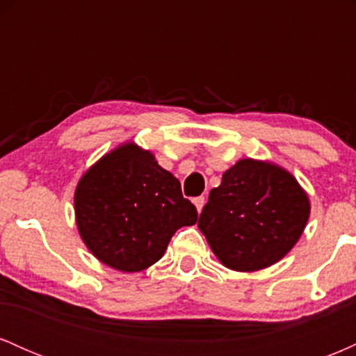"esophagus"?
I'll use <instances>...</instances> for the list:
<instances>
[{
  "instance_id": "1",
  "label": "esophagus",
  "mask_w": 356,
  "mask_h": 356,
  "mask_svg": "<svg viewBox=\"0 0 356 356\" xmlns=\"http://www.w3.org/2000/svg\"><path fill=\"white\" fill-rule=\"evenodd\" d=\"M204 204H206V199H204L202 195H201V197H195V199H194V206H195V209H197V212L202 211Z\"/></svg>"
}]
</instances>
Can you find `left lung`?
I'll return each mask as SVG.
<instances>
[{
  "mask_svg": "<svg viewBox=\"0 0 356 356\" xmlns=\"http://www.w3.org/2000/svg\"><path fill=\"white\" fill-rule=\"evenodd\" d=\"M308 218V194L288 170L241 159L209 192L197 226L224 266L249 273L283 259Z\"/></svg>",
  "mask_w": 356,
  "mask_h": 356,
  "instance_id": "8db88e82",
  "label": "left lung"
}]
</instances>
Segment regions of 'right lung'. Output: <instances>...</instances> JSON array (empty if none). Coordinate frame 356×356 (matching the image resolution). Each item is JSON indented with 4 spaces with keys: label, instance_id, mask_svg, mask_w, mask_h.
<instances>
[{
    "label": "right lung",
    "instance_id": "1",
    "mask_svg": "<svg viewBox=\"0 0 356 356\" xmlns=\"http://www.w3.org/2000/svg\"><path fill=\"white\" fill-rule=\"evenodd\" d=\"M75 219L97 259L118 271L137 273L164 256L179 227L195 224L197 209L154 154L127 142L80 179Z\"/></svg>",
    "mask_w": 356,
    "mask_h": 356
}]
</instances>
